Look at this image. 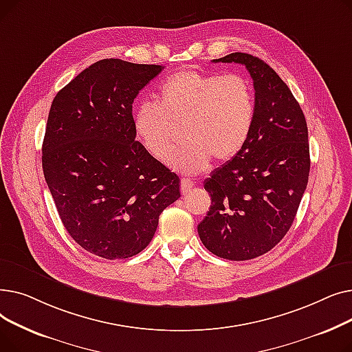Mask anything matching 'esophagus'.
<instances>
[{"instance_id": "esophagus-1", "label": "esophagus", "mask_w": 352, "mask_h": 352, "mask_svg": "<svg viewBox=\"0 0 352 352\" xmlns=\"http://www.w3.org/2000/svg\"><path fill=\"white\" fill-rule=\"evenodd\" d=\"M194 187V182L191 179H187V178H182L181 179V192L182 194H187L192 190Z\"/></svg>"}]
</instances>
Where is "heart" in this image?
I'll list each match as a JSON object with an SVG mask.
<instances>
[{"label": "heart", "mask_w": 352, "mask_h": 352, "mask_svg": "<svg viewBox=\"0 0 352 352\" xmlns=\"http://www.w3.org/2000/svg\"><path fill=\"white\" fill-rule=\"evenodd\" d=\"M255 91L243 74L182 69L158 88V102L144 101L134 111V128L145 150L164 160L184 126L186 144L166 164L187 175L206 171L211 160L227 162L247 144L255 121Z\"/></svg>", "instance_id": "1"}]
</instances>
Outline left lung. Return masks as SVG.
I'll return each mask as SVG.
<instances>
[{
	"label": "left lung",
	"instance_id": "left-lung-1",
	"mask_svg": "<svg viewBox=\"0 0 352 352\" xmlns=\"http://www.w3.org/2000/svg\"><path fill=\"white\" fill-rule=\"evenodd\" d=\"M212 63L245 65L256 111L243 150L204 181L212 206L198 234L217 256L245 261L272 250L294 223L309 175L308 128L298 101L267 63L245 52Z\"/></svg>",
	"mask_w": 352,
	"mask_h": 352
}]
</instances>
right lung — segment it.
Wrapping results in <instances>:
<instances>
[{
	"instance_id": "1",
	"label": "right lung",
	"mask_w": 352,
	"mask_h": 352,
	"mask_svg": "<svg viewBox=\"0 0 352 352\" xmlns=\"http://www.w3.org/2000/svg\"><path fill=\"white\" fill-rule=\"evenodd\" d=\"M162 65L97 61L55 96L43 142V170L68 234L105 260L141 252L179 178L135 141L133 102Z\"/></svg>"
}]
</instances>
